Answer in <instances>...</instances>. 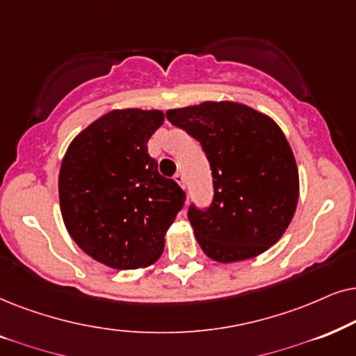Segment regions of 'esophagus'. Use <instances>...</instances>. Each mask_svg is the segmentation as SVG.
Masks as SVG:
<instances>
[{
	"mask_svg": "<svg viewBox=\"0 0 356 356\" xmlns=\"http://www.w3.org/2000/svg\"><path fill=\"white\" fill-rule=\"evenodd\" d=\"M174 181L179 184V186H181L182 188H186L187 187V184H186V177H184V174L182 172H177L174 175Z\"/></svg>",
	"mask_w": 356,
	"mask_h": 356,
	"instance_id": "1",
	"label": "esophagus"
}]
</instances>
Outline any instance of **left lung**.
Listing matches in <instances>:
<instances>
[{"instance_id":"obj_1","label":"left lung","mask_w":356,"mask_h":356,"mask_svg":"<svg viewBox=\"0 0 356 356\" xmlns=\"http://www.w3.org/2000/svg\"><path fill=\"white\" fill-rule=\"evenodd\" d=\"M168 120L202 145L213 177L207 208L188 207V221L208 257L252 259L286 231L300 195L295 156L272 118L236 102L172 108Z\"/></svg>"}]
</instances>
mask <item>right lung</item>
Listing matches in <instances>:
<instances>
[{
	"label": "right lung",
	"instance_id": "obj_1",
	"mask_svg": "<svg viewBox=\"0 0 356 356\" xmlns=\"http://www.w3.org/2000/svg\"><path fill=\"white\" fill-rule=\"evenodd\" d=\"M161 111L123 108L92 122L61 161L58 193L65 226L97 262L118 270L154 264L186 192L158 172L148 140Z\"/></svg>",
	"mask_w": 356,
	"mask_h": 356
}]
</instances>
